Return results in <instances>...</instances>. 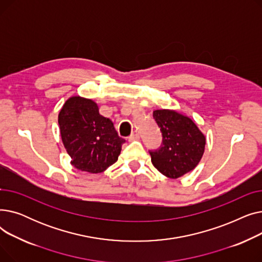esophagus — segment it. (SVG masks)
<instances>
[{
    "label": "esophagus",
    "instance_id": "34e87169",
    "mask_svg": "<svg viewBox=\"0 0 262 262\" xmlns=\"http://www.w3.org/2000/svg\"><path fill=\"white\" fill-rule=\"evenodd\" d=\"M140 138V135H139V133L137 132V130H135L129 137H128V141H134V140H138Z\"/></svg>",
    "mask_w": 262,
    "mask_h": 262
}]
</instances>
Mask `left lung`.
<instances>
[{
    "label": "left lung",
    "mask_w": 262,
    "mask_h": 262,
    "mask_svg": "<svg viewBox=\"0 0 262 262\" xmlns=\"http://www.w3.org/2000/svg\"><path fill=\"white\" fill-rule=\"evenodd\" d=\"M153 117L162 133L160 149L149 152L153 166L176 180L193 170L205 152L206 137L189 117L173 109H157Z\"/></svg>",
    "instance_id": "left-lung-1"
}]
</instances>
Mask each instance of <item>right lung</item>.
<instances>
[{
    "instance_id": "1",
    "label": "right lung",
    "mask_w": 262,
    "mask_h": 262,
    "mask_svg": "<svg viewBox=\"0 0 262 262\" xmlns=\"http://www.w3.org/2000/svg\"><path fill=\"white\" fill-rule=\"evenodd\" d=\"M58 124L63 146L77 170L98 174L118 160L125 140L91 99L70 96L60 109Z\"/></svg>"
}]
</instances>
